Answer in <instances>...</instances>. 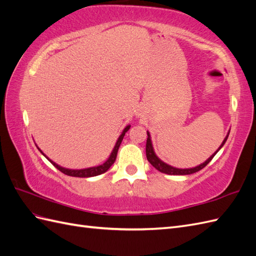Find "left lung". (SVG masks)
Wrapping results in <instances>:
<instances>
[{"mask_svg":"<svg viewBox=\"0 0 256 256\" xmlns=\"http://www.w3.org/2000/svg\"><path fill=\"white\" fill-rule=\"evenodd\" d=\"M229 132L230 130H228V133L226 135V137L224 138V140H222V142L220 144V146L218 148V150L210 156V158H208L204 162L201 163V164L196 166H194V168H174L172 166L168 164V163H166L164 161H162L158 156L154 152V146H152V136H150V133L147 130V135H148V138H147V144H146V156H147V160L150 162V164H152L154 168L158 170L159 172L161 173H164V174H168V175H189V174H194L196 172L200 171L201 168H204L208 163L211 161L213 159V156L218 154L220 148L225 145V142L228 138V135H229Z\"/></svg>","mask_w":256,"mask_h":256,"instance_id":"8db88e82","label":"left lung"}]
</instances>
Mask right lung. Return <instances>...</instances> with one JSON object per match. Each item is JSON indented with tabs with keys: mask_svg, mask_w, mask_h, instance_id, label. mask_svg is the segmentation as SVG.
Instances as JSON below:
<instances>
[{
	"mask_svg": "<svg viewBox=\"0 0 256 256\" xmlns=\"http://www.w3.org/2000/svg\"><path fill=\"white\" fill-rule=\"evenodd\" d=\"M130 126L128 124V126H126V128H124L121 135L118 137V140L116 142V145H114V147L112 149V152H111L110 156H108V159L104 161L102 164L96 166H90V168H78V170L76 168H64V166H62L60 164H57V163L54 162L53 160H50L48 156L45 154L40 148L38 147V145H36V148L38 150H40V152L45 156V158H46L52 163V164H53L57 170H60V171L62 172L64 174L69 175V176H74V178H93V176H97V175H100V174H102L104 172H107L108 170L110 168V166L114 164V161H116V154H118V150H119V147H120L121 142L123 140V137H124V135H126V133L128 132V130H130Z\"/></svg>",
	"mask_w": 256,
	"mask_h": 256,
	"instance_id": "add662e5",
	"label": "right lung"
}]
</instances>
